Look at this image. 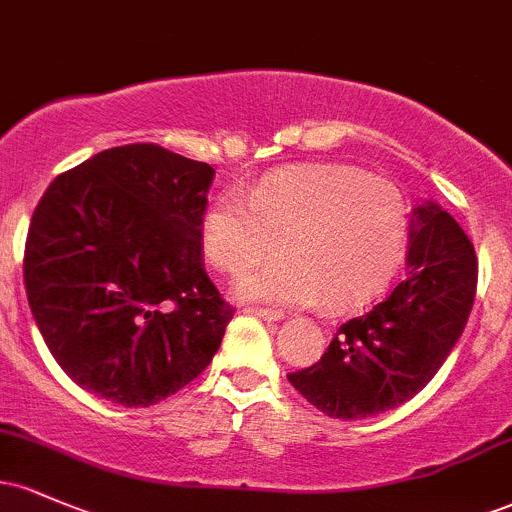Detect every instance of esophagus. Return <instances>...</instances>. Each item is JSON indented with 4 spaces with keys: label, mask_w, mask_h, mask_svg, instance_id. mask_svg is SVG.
I'll list each match as a JSON object with an SVG mask.
<instances>
[{
    "label": "esophagus",
    "mask_w": 512,
    "mask_h": 512,
    "mask_svg": "<svg viewBox=\"0 0 512 512\" xmlns=\"http://www.w3.org/2000/svg\"><path fill=\"white\" fill-rule=\"evenodd\" d=\"M245 313L260 317V320H264V322H279L281 317H284V315L279 313V310H272V308H252V305H250V308H245Z\"/></svg>",
    "instance_id": "1"
}]
</instances>
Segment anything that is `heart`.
I'll return each instance as SVG.
<instances>
[{"label":"heart","instance_id":"1","mask_svg":"<svg viewBox=\"0 0 512 512\" xmlns=\"http://www.w3.org/2000/svg\"><path fill=\"white\" fill-rule=\"evenodd\" d=\"M207 262L245 276V301L349 310L395 274L407 243V207L392 182L346 166H303L267 175L245 192L211 199L199 221Z\"/></svg>","mask_w":512,"mask_h":512}]
</instances>
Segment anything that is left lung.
I'll list each match as a JSON object with an SVG mask.
<instances>
[{"label":"left lung","instance_id":"left-lung-1","mask_svg":"<svg viewBox=\"0 0 512 512\" xmlns=\"http://www.w3.org/2000/svg\"><path fill=\"white\" fill-rule=\"evenodd\" d=\"M477 293V255L436 202L411 209L407 276L344 322L325 356L289 383L332 419H366L409 402L462 337Z\"/></svg>","mask_w":512,"mask_h":512}]
</instances>
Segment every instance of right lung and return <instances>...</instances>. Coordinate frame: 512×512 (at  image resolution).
Masks as SVG:
<instances>
[{
  "label": "right lung",
  "mask_w": 512,
  "mask_h": 512,
  "mask_svg": "<svg viewBox=\"0 0 512 512\" xmlns=\"http://www.w3.org/2000/svg\"><path fill=\"white\" fill-rule=\"evenodd\" d=\"M209 163L156 144L101 151L33 211L23 281L35 325L91 395L149 407L219 351L233 308L204 272Z\"/></svg>",
  "instance_id": "add662e5"
}]
</instances>
